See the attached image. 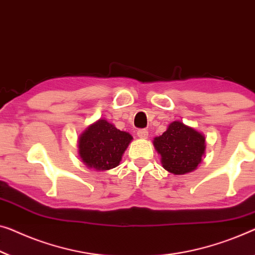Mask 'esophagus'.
Listing matches in <instances>:
<instances>
[{"instance_id":"obj_1","label":"esophagus","mask_w":255,"mask_h":255,"mask_svg":"<svg viewBox=\"0 0 255 255\" xmlns=\"http://www.w3.org/2000/svg\"><path fill=\"white\" fill-rule=\"evenodd\" d=\"M137 136L139 138L145 139L147 138V136H149V131H147L146 129H139V130H137Z\"/></svg>"}]
</instances>
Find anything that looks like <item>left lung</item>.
I'll return each mask as SVG.
<instances>
[{"mask_svg": "<svg viewBox=\"0 0 255 255\" xmlns=\"http://www.w3.org/2000/svg\"><path fill=\"white\" fill-rule=\"evenodd\" d=\"M153 144L161 155L162 167L175 175L195 170L206 147L204 135L181 121L170 124L164 134L154 138Z\"/></svg>", "mask_w": 255, "mask_h": 255, "instance_id": "left-lung-1", "label": "left lung"}]
</instances>
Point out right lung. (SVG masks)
Instances as JSON below:
<instances>
[{
    "mask_svg": "<svg viewBox=\"0 0 255 255\" xmlns=\"http://www.w3.org/2000/svg\"><path fill=\"white\" fill-rule=\"evenodd\" d=\"M131 135L100 119L90 125L79 138V154L82 161L96 170L112 169L120 164Z\"/></svg>",
    "mask_w": 255,
    "mask_h": 255,
    "instance_id": "right-lung-1",
    "label": "right lung"
}]
</instances>
